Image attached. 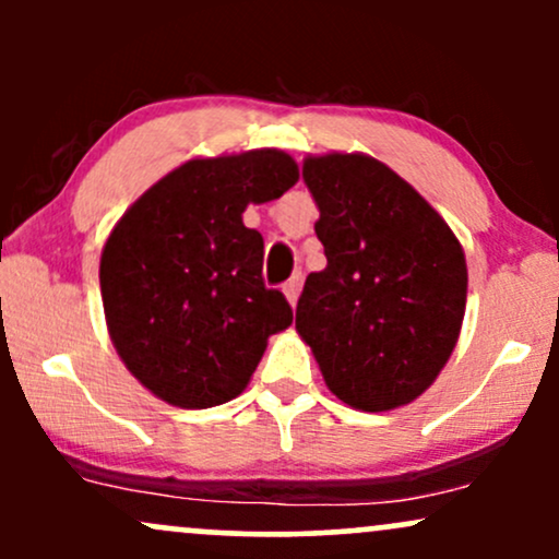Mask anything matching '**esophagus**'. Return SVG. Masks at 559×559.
<instances>
[{"label": "esophagus", "mask_w": 559, "mask_h": 559, "mask_svg": "<svg viewBox=\"0 0 559 559\" xmlns=\"http://www.w3.org/2000/svg\"><path fill=\"white\" fill-rule=\"evenodd\" d=\"M299 288H301V275H299V273L292 275V278H288L286 284H284V294H286V299L292 301V305H297Z\"/></svg>", "instance_id": "34e87169"}]
</instances>
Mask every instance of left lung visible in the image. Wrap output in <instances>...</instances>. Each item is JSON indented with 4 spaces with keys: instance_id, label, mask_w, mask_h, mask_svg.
<instances>
[{
    "instance_id": "left-lung-1",
    "label": "left lung",
    "mask_w": 559,
    "mask_h": 559,
    "mask_svg": "<svg viewBox=\"0 0 559 559\" xmlns=\"http://www.w3.org/2000/svg\"><path fill=\"white\" fill-rule=\"evenodd\" d=\"M301 178L318 202L329 265L301 288L299 336L349 407L383 413L413 402L457 344L463 247L431 204L373 157H307Z\"/></svg>"
}]
</instances>
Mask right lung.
Returning a JSON list of instances; mask_svg holds the SVG:
<instances>
[{
    "instance_id": "right-lung-1",
    "label": "right lung",
    "mask_w": 559,
    "mask_h": 559,
    "mask_svg": "<svg viewBox=\"0 0 559 559\" xmlns=\"http://www.w3.org/2000/svg\"><path fill=\"white\" fill-rule=\"evenodd\" d=\"M299 170L278 150L189 159L131 204L105 243L102 301L126 368L159 400L204 409L239 396L292 305L262 278L249 202L278 199Z\"/></svg>"
}]
</instances>
